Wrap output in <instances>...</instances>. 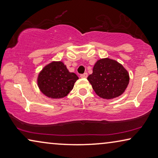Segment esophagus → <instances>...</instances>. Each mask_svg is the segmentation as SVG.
<instances>
[{
	"label": "esophagus",
	"instance_id": "1",
	"mask_svg": "<svg viewBox=\"0 0 158 158\" xmlns=\"http://www.w3.org/2000/svg\"><path fill=\"white\" fill-rule=\"evenodd\" d=\"M87 77H88V74L87 73H84V74H81L80 75V77H81V78H86Z\"/></svg>",
	"mask_w": 158,
	"mask_h": 158
}]
</instances>
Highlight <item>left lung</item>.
<instances>
[{
    "label": "left lung",
    "mask_w": 158,
    "mask_h": 158,
    "mask_svg": "<svg viewBox=\"0 0 158 158\" xmlns=\"http://www.w3.org/2000/svg\"><path fill=\"white\" fill-rule=\"evenodd\" d=\"M87 79L101 98L112 99L121 96L129 84V74L116 60L101 59L94 64L93 73Z\"/></svg>",
    "instance_id": "1"
}]
</instances>
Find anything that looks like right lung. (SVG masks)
Instances as JSON below:
<instances>
[{
  "mask_svg": "<svg viewBox=\"0 0 158 158\" xmlns=\"http://www.w3.org/2000/svg\"><path fill=\"white\" fill-rule=\"evenodd\" d=\"M79 77L69 72L62 62H52L46 65L37 77V85L42 94L52 98H61L72 90Z\"/></svg>",
  "mask_w": 158,
  "mask_h": 158,
  "instance_id": "1",
  "label": "right lung"
}]
</instances>
